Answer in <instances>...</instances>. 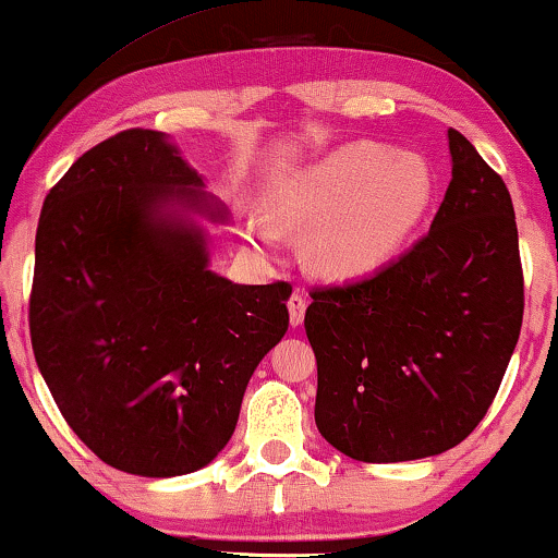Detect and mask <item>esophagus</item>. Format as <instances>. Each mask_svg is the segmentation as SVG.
<instances>
[{"mask_svg": "<svg viewBox=\"0 0 558 558\" xmlns=\"http://www.w3.org/2000/svg\"><path fill=\"white\" fill-rule=\"evenodd\" d=\"M289 307V323H292L294 327L304 323V310H307V300H304L302 292H294L292 296H289L287 302Z\"/></svg>", "mask_w": 558, "mask_h": 558, "instance_id": "esophagus-1", "label": "esophagus"}]
</instances>
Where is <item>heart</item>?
<instances>
[{"mask_svg": "<svg viewBox=\"0 0 558 558\" xmlns=\"http://www.w3.org/2000/svg\"><path fill=\"white\" fill-rule=\"evenodd\" d=\"M437 190L424 157L353 142L279 172L266 185V216L246 218V231L262 248H279L281 228L312 226L307 256L317 271L332 279L371 277L422 231Z\"/></svg>", "mask_w": 558, "mask_h": 558, "instance_id": "obj_1", "label": "heart"}]
</instances>
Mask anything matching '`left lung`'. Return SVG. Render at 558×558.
<instances>
[{"label": "left lung", "mask_w": 558, "mask_h": 558, "mask_svg": "<svg viewBox=\"0 0 558 558\" xmlns=\"http://www.w3.org/2000/svg\"><path fill=\"white\" fill-rule=\"evenodd\" d=\"M452 182L414 248L371 277L312 292L315 422L357 462L460 445L490 409L523 323L510 193L449 129Z\"/></svg>", "instance_id": "1"}]
</instances>
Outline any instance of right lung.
Returning <instances> with one entry per match:
<instances>
[{
    "instance_id": "right-lung-1",
    "label": "right lung",
    "mask_w": 558,
    "mask_h": 558,
    "mask_svg": "<svg viewBox=\"0 0 558 558\" xmlns=\"http://www.w3.org/2000/svg\"><path fill=\"white\" fill-rule=\"evenodd\" d=\"M205 223L231 216L162 132L129 129L73 162L43 203L29 335L60 414L129 475L216 460L292 287L210 269Z\"/></svg>"
}]
</instances>
